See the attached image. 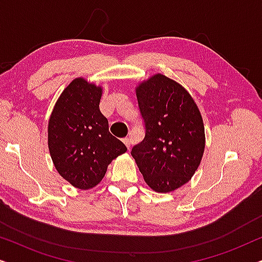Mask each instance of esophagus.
I'll return each instance as SVG.
<instances>
[{
  "label": "esophagus",
  "instance_id": "1",
  "mask_svg": "<svg viewBox=\"0 0 262 262\" xmlns=\"http://www.w3.org/2000/svg\"><path fill=\"white\" fill-rule=\"evenodd\" d=\"M123 142H124V144L127 146V149H130V145H131V139L128 138V137H125V138H123Z\"/></svg>",
  "mask_w": 262,
  "mask_h": 262
}]
</instances>
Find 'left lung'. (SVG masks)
Masks as SVG:
<instances>
[{"label":"left lung","instance_id":"obj_1","mask_svg":"<svg viewBox=\"0 0 262 262\" xmlns=\"http://www.w3.org/2000/svg\"><path fill=\"white\" fill-rule=\"evenodd\" d=\"M136 93L145 136L131 155L154 191L171 192L188 182L202 161V116L187 91L164 75L152 76Z\"/></svg>","mask_w":262,"mask_h":262}]
</instances>
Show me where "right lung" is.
<instances>
[{
    "label": "right lung",
    "mask_w": 262,
    "mask_h": 262,
    "mask_svg": "<svg viewBox=\"0 0 262 262\" xmlns=\"http://www.w3.org/2000/svg\"><path fill=\"white\" fill-rule=\"evenodd\" d=\"M101 92L76 78L63 91L49 121V149L56 169L80 189L98 185L112 160L127 150L110 134L108 120L100 112Z\"/></svg>",
    "instance_id": "obj_1"
}]
</instances>
